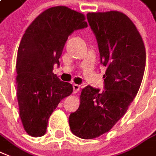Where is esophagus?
I'll use <instances>...</instances> for the list:
<instances>
[{
	"instance_id": "obj_1",
	"label": "esophagus",
	"mask_w": 156,
	"mask_h": 156,
	"mask_svg": "<svg viewBox=\"0 0 156 156\" xmlns=\"http://www.w3.org/2000/svg\"><path fill=\"white\" fill-rule=\"evenodd\" d=\"M79 90H80V85L74 84L73 85V93H77V92H78Z\"/></svg>"
}]
</instances>
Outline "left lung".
<instances>
[{"instance_id":"8db88e82","label":"left lung","mask_w":156,"mask_h":156,"mask_svg":"<svg viewBox=\"0 0 156 156\" xmlns=\"http://www.w3.org/2000/svg\"><path fill=\"white\" fill-rule=\"evenodd\" d=\"M100 63L106 67L104 90L87 85L79 108L69 116L74 135L93 139L109 131L137 94L146 67V48L135 24L123 13H88Z\"/></svg>"}]
</instances>
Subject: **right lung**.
<instances>
[{"label": "right lung", "mask_w": 156, "mask_h": 156, "mask_svg": "<svg viewBox=\"0 0 156 156\" xmlns=\"http://www.w3.org/2000/svg\"><path fill=\"white\" fill-rule=\"evenodd\" d=\"M87 26L81 13L56 6L40 14L23 35L16 59V85L20 116L29 135H44L52 112L72 93V85L53 74V66H60L69 36Z\"/></svg>", "instance_id": "right-lung-1"}]
</instances>
